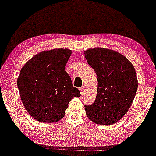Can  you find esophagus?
<instances>
[{"mask_svg":"<svg viewBox=\"0 0 156 156\" xmlns=\"http://www.w3.org/2000/svg\"><path fill=\"white\" fill-rule=\"evenodd\" d=\"M84 92H85V88H84V87H81L80 88V94H83V93H84Z\"/></svg>","mask_w":156,"mask_h":156,"instance_id":"34e87169","label":"esophagus"}]
</instances>
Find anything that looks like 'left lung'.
<instances>
[{
	"label": "left lung",
	"instance_id": "8db88e82",
	"mask_svg": "<svg viewBox=\"0 0 156 156\" xmlns=\"http://www.w3.org/2000/svg\"><path fill=\"white\" fill-rule=\"evenodd\" d=\"M84 55L98 83L95 101L84 105L86 114L96 124H114L126 114L136 94L135 69L126 57L112 50L90 48Z\"/></svg>",
	"mask_w": 156,
	"mask_h": 156
}]
</instances>
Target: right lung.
<instances>
[{
  "instance_id": "1",
  "label": "right lung",
  "mask_w": 156,
  "mask_h": 156,
  "mask_svg": "<svg viewBox=\"0 0 156 156\" xmlns=\"http://www.w3.org/2000/svg\"><path fill=\"white\" fill-rule=\"evenodd\" d=\"M71 54L67 48L41 52L21 69L17 78L20 95L25 108L37 121H59L69 101L80 96L65 71Z\"/></svg>"
}]
</instances>
